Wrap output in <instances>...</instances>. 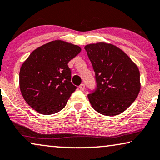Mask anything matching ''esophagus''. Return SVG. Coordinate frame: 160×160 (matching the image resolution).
<instances>
[{
	"mask_svg": "<svg viewBox=\"0 0 160 160\" xmlns=\"http://www.w3.org/2000/svg\"><path fill=\"white\" fill-rule=\"evenodd\" d=\"M79 88H80L81 91H83L85 89V85L83 83L80 84V86H79Z\"/></svg>",
	"mask_w": 160,
	"mask_h": 160,
	"instance_id": "esophagus-1",
	"label": "esophagus"
}]
</instances>
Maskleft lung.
Returning <instances> with one entry per match:
<instances>
[{"mask_svg":"<svg viewBox=\"0 0 160 160\" xmlns=\"http://www.w3.org/2000/svg\"><path fill=\"white\" fill-rule=\"evenodd\" d=\"M95 72L97 88L88 94L93 108L101 114L115 116L134 102L140 91L137 66L120 48L106 43L85 46Z\"/></svg>","mask_w":160,"mask_h":160,"instance_id":"obj_1","label":"left lung"}]
</instances>
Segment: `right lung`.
I'll list each match as a JSON object with an SVG mask.
<instances>
[{
	"label": "right lung",
	"mask_w": 160,
	"mask_h": 160,
	"mask_svg": "<svg viewBox=\"0 0 160 160\" xmlns=\"http://www.w3.org/2000/svg\"><path fill=\"white\" fill-rule=\"evenodd\" d=\"M81 51L80 46L56 40L40 46L22 64L20 89L28 105L44 115L66 106L77 87L71 82L68 63Z\"/></svg>",
	"instance_id": "right-lung-1"
}]
</instances>
